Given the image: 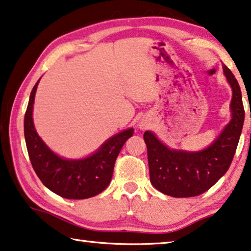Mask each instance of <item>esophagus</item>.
I'll return each instance as SVG.
<instances>
[{"label": "esophagus", "mask_w": 251, "mask_h": 251, "mask_svg": "<svg viewBox=\"0 0 251 251\" xmlns=\"http://www.w3.org/2000/svg\"><path fill=\"white\" fill-rule=\"evenodd\" d=\"M141 128L142 129H145L146 128V127H147V124H146V123H141Z\"/></svg>", "instance_id": "1"}]
</instances>
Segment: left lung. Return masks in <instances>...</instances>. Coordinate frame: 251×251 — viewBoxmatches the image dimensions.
I'll return each mask as SVG.
<instances>
[{"instance_id": "8db88e82", "label": "left lung", "mask_w": 251, "mask_h": 251, "mask_svg": "<svg viewBox=\"0 0 251 251\" xmlns=\"http://www.w3.org/2000/svg\"><path fill=\"white\" fill-rule=\"evenodd\" d=\"M224 73L232 88V118L208 149L194 153L170 150L153 133H144L151 183L166 196H200L216 184L231 164L244 126L245 109L237 79L225 65Z\"/></svg>"}]
</instances>
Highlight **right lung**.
I'll return each mask as SVG.
<instances>
[{"label": "right lung", "mask_w": 251, "mask_h": 251, "mask_svg": "<svg viewBox=\"0 0 251 251\" xmlns=\"http://www.w3.org/2000/svg\"><path fill=\"white\" fill-rule=\"evenodd\" d=\"M38 82L31 91L25 116L27 153L38 177L48 189L66 199H88L102 192L110 183L115 161L123 145L133 136L132 128L106 141L96 153L83 160H66L48 147L35 132L32 110Z\"/></svg>", "instance_id": "obj_1"}]
</instances>
